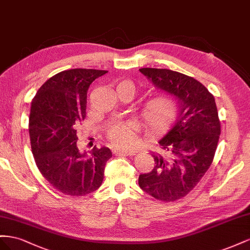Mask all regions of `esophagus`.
<instances>
[{
	"label": "esophagus",
	"mask_w": 250,
	"mask_h": 250,
	"mask_svg": "<svg viewBox=\"0 0 250 250\" xmlns=\"http://www.w3.org/2000/svg\"><path fill=\"white\" fill-rule=\"evenodd\" d=\"M115 155H125V156H133V155H135V152L134 149H116L115 152Z\"/></svg>",
	"instance_id": "34e87169"
}]
</instances>
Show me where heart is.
Listing matches in <instances>:
<instances>
[{
    "label": "heart",
    "mask_w": 250,
    "mask_h": 250,
    "mask_svg": "<svg viewBox=\"0 0 250 250\" xmlns=\"http://www.w3.org/2000/svg\"><path fill=\"white\" fill-rule=\"evenodd\" d=\"M135 94L137 88L132 81L125 80L118 83ZM180 104L178 98L169 93L157 94L146 98L139 108V117L142 119L148 133L160 135L167 132L175 121ZM139 130V125L133 121H125L113 125L108 131V138L116 147L126 148L133 146L135 134Z\"/></svg>",
    "instance_id": "1"
}]
</instances>
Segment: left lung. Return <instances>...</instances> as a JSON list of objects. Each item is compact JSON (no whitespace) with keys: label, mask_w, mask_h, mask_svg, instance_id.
<instances>
[{"label":"left lung","mask_w":250,"mask_h":250,"mask_svg":"<svg viewBox=\"0 0 250 250\" xmlns=\"http://www.w3.org/2000/svg\"><path fill=\"white\" fill-rule=\"evenodd\" d=\"M140 72L163 91L175 95L180 114L175 126L152 155V172L141 174L140 188L163 202L187 196L200 182L215 157L221 124L215 97L195 78L168 69L141 68Z\"/></svg>","instance_id":"1"}]
</instances>
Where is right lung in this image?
Returning a JSON list of instances; mask_svg holds the SVG:
<instances>
[{
	"instance_id": "right-lung-1",
	"label": "right lung",
	"mask_w": 250,
	"mask_h": 250,
	"mask_svg": "<svg viewBox=\"0 0 250 250\" xmlns=\"http://www.w3.org/2000/svg\"><path fill=\"white\" fill-rule=\"evenodd\" d=\"M105 70L70 69L50 77L33 97L29 116L31 151L42 177L67 196L81 197L101 188L109 147L78 149L76 127L85 118L90 84Z\"/></svg>"
}]
</instances>
